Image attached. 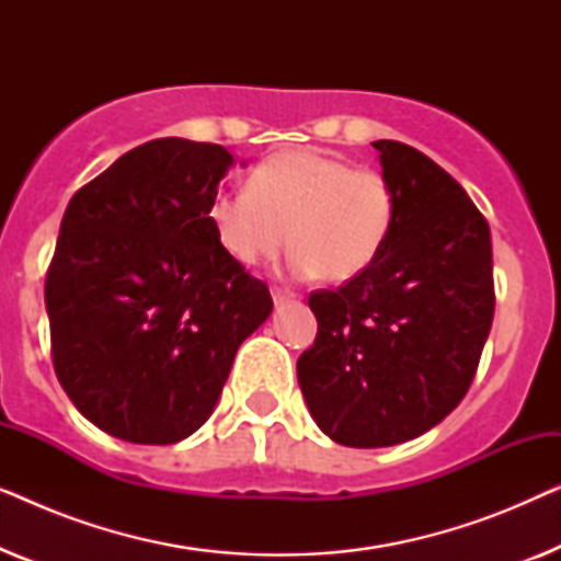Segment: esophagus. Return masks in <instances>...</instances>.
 <instances>
[{
	"label": "esophagus",
	"instance_id": "esophagus-1",
	"mask_svg": "<svg viewBox=\"0 0 561 561\" xmlns=\"http://www.w3.org/2000/svg\"><path fill=\"white\" fill-rule=\"evenodd\" d=\"M271 294H273V301H275V306L288 304L290 298H296V294H290V290H286V288H278V286H275V288L271 290Z\"/></svg>",
	"mask_w": 561,
	"mask_h": 561
}]
</instances>
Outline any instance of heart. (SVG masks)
Masks as SVG:
<instances>
[{
    "label": "heart",
    "mask_w": 561,
    "mask_h": 561,
    "mask_svg": "<svg viewBox=\"0 0 561 561\" xmlns=\"http://www.w3.org/2000/svg\"><path fill=\"white\" fill-rule=\"evenodd\" d=\"M398 196L380 171L298 148L260 160L250 186L214 194L209 221L229 257L260 265L286 248L288 271L344 283L365 273L396 227Z\"/></svg>",
    "instance_id": "heart-1"
}]
</instances>
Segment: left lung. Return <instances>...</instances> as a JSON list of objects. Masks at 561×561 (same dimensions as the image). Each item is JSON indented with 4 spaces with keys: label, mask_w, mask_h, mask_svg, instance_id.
<instances>
[{
    "label": "left lung",
    "mask_w": 561,
    "mask_h": 561,
    "mask_svg": "<svg viewBox=\"0 0 561 561\" xmlns=\"http://www.w3.org/2000/svg\"><path fill=\"white\" fill-rule=\"evenodd\" d=\"M373 145L398 196L393 234L365 273L309 296L319 332L296 365L317 426L359 449L416 439L457 409L495 311L472 198L411 145Z\"/></svg>",
    "instance_id": "left-lung-1"
}]
</instances>
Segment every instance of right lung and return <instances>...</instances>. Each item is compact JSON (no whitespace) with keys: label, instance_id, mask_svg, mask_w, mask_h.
<instances>
[{"label":"right lung","instance_id":"obj_1","mask_svg":"<svg viewBox=\"0 0 561 561\" xmlns=\"http://www.w3.org/2000/svg\"><path fill=\"white\" fill-rule=\"evenodd\" d=\"M234 158L160 137L79 188L45 278L53 367L76 409L133 444H175L211 416L273 298L221 248L209 204Z\"/></svg>","mask_w":561,"mask_h":561}]
</instances>
